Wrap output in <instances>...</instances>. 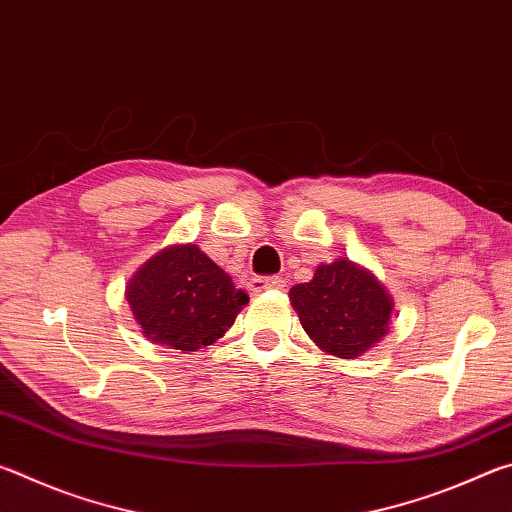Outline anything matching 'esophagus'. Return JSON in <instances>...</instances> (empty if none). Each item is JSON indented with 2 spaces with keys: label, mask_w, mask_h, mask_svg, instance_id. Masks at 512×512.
<instances>
[{
  "label": "esophagus",
  "mask_w": 512,
  "mask_h": 512,
  "mask_svg": "<svg viewBox=\"0 0 512 512\" xmlns=\"http://www.w3.org/2000/svg\"><path fill=\"white\" fill-rule=\"evenodd\" d=\"M284 282L282 277H277V275H273V277H253V280L248 282V289H250V293H264V291H268V289H284Z\"/></svg>",
  "instance_id": "obj_1"
}]
</instances>
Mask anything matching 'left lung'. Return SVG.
<instances>
[{"mask_svg":"<svg viewBox=\"0 0 512 512\" xmlns=\"http://www.w3.org/2000/svg\"><path fill=\"white\" fill-rule=\"evenodd\" d=\"M291 307L320 350L357 359L388 334L393 298L377 275L348 257L320 264L309 282L289 291Z\"/></svg>","mask_w":512,"mask_h":512,"instance_id":"obj_1","label":"left lung"}]
</instances>
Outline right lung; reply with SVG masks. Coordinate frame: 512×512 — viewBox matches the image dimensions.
Here are the masks:
<instances>
[{"label":"right lung","instance_id":"right-lung-1","mask_svg":"<svg viewBox=\"0 0 512 512\" xmlns=\"http://www.w3.org/2000/svg\"><path fill=\"white\" fill-rule=\"evenodd\" d=\"M126 300L151 343L196 352L228 332L248 296L196 244H171L137 268Z\"/></svg>","mask_w":512,"mask_h":512}]
</instances>
